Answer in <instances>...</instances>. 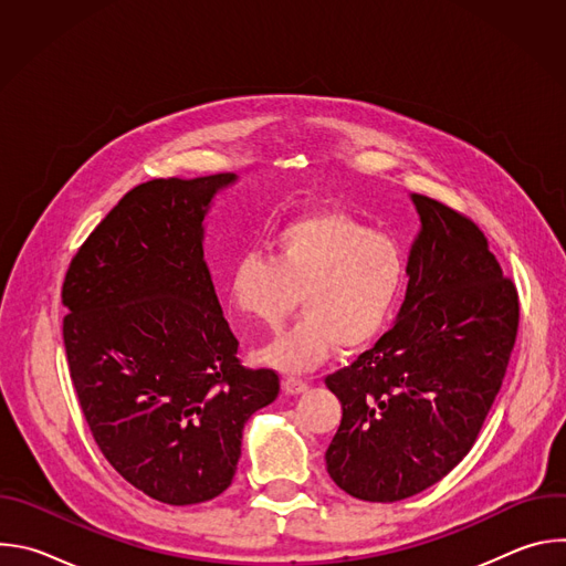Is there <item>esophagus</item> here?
<instances>
[{
	"label": "esophagus",
	"mask_w": 566,
	"mask_h": 566,
	"mask_svg": "<svg viewBox=\"0 0 566 566\" xmlns=\"http://www.w3.org/2000/svg\"><path fill=\"white\" fill-rule=\"evenodd\" d=\"M308 389V382L302 380V378H295V376H289L284 378V391L291 394V396H297V394H304Z\"/></svg>",
	"instance_id": "34e87169"
}]
</instances>
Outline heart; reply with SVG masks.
Here are the masks:
<instances>
[{
    "label": "heart",
    "instance_id": "obj_1",
    "mask_svg": "<svg viewBox=\"0 0 566 566\" xmlns=\"http://www.w3.org/2000/svg\"><path fill=\"white\" fill-rule=\"evenodd\" d=\"M406 282V260L396 241L360 219L322 210L284 223L271 258L255 251L232 266V304L266 327L293 311L302 317L258 352V360L284 374L325 363L340 345L360 347L376 338Z\"/></svg>",
    "mask_w": 566,
    "mask_h": 566
}]
</instances>
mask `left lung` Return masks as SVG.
<instances>
[{
    "instance_id": "1",
    "label": "left lung",
    "mask_w": 566,
    "mask_h": 566,
    "mask_svg": "<svg viewBox=\"0 0 566 566\" xmlns=\"http://www.w3.org/2000/svg\"><path fill=\"white\" fill-rule=\"evenodd\" d=\"M410 199L421 228L406 300L391 329L325 380L343 406L327 472L363 502L412 497L470 452L517 336V291L483 232L430 197Z\"/></svg>"
}]
</instances>
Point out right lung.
Listing matches in <instances>:
<instances>
[{
  "label": "right lung",
  "mask_w": 566,
  "mask_h": 566,
  "mask_svg": "<svg viewBox=\"0 0 566 566\" xmlns=\"http://www.w3.org/2000/svg\"><path fill=\"white\" fill-rule=\"evenodd\" d=\"M237 175L154 179L96 226L64 277L62 336L105 459L170 506L221 495L247 421L280 394L247 369L203 260L206 217Z\"/></svg>",
  "instance_id": "1"
}]
</instances>
